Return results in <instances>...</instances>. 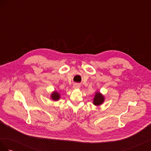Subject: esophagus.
<instances>
[{
  "mask_svg": "<svg viewBox=\"0 0 151 151\" xmlns=\"http://www.w3.org/2000/svg\"><path fill=\"white\" fill-rule=\"evenodd\" d=\"M73 88H74V89L79 88H80V85L78 84H75L74 85V86H73Z\"/></svg>",
  "mask_w": 151,
  "mask_h": 151,
  "instance_id": "obj_1",
  "label": "esophagus"
}]
</instances>
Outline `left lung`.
Here are the masks:
<instances>
[{
    "label": "left lung",
    "instance_id": "left-lung-1",
    "mask_svg": "<svg viewBox=\"0 0 151 151\" xmlns=\"http://www.w3.org/2000/svg\"><path fill=\"white\" fill-rule=\"evenodd\" d=\"M103 101H104L103 96L101 94H100L99 93H96L94 98L93 103L95 105H99L103 103Z\"/></svg>",
    "mask_w": 151,
    "mask_h": 151
}]
</instances>
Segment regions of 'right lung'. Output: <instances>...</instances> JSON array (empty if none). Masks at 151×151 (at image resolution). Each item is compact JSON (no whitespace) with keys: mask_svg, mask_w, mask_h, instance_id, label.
Listing matches in <instances>:
<instances>
[{"mask_svg":"<svg viewBox=\"0 0 151 151\" xmlns=\"http://www.w3.org/2000/svg\"><path fill=\"white\" fill-rule=\"evenodd\" d=\"M52 99L55 100V101H57L59 98H60V96H59V94L57 92H54L52 94Z\"/></svg>","mask_w":151,"mask_h":151,"instance_id":"add662e5","label":"right lung"}]
</instances>
